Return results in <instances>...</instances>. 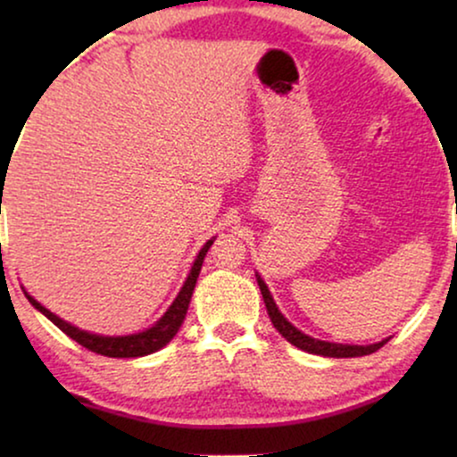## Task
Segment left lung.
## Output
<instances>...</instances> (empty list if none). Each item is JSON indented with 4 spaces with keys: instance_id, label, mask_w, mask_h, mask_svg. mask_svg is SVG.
Here are the masks:
<instances>
[{
    "instance_id": "8db88e82",
    "label": "left lung",
    "mask_w": 457,
    "mask_h": 457,
    "mask_svg": "<svg viewBox=\"0 0 457 457\" xmlns=\"http://www.w3.org/2000/svg\"><path fill=\"white\" fill-rule=\"evenodd\" d=\"M255 278H258L262 297H264L268 316H270L274 328H277L278 333L291 343V345L303 349V352L314 353V355H324V358H360V355L374 353L377 349H380L386 343V339H385L380 343H372V345H343V343H328V341L314 339V337L305 335L299 328L293 327V324L287 320L283 314H280V310L277 308V303H274V299L270 295V291H268L264 280H262L258 274H255Z\"/></svg>"
}]
</instances>
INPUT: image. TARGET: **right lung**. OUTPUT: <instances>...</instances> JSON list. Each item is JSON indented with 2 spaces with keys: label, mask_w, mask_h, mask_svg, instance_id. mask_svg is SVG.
Returning a JSON list of instances; mask_svg holds the SVG:
<instances>
[{
  "label": "right lung",
  "mask_w": 457,
  "mask_h": 457,
  "mask_svg": "<svg viewBox=\"0 0 457 457\" xmlns=\"http://www.w3.org/2000/svg\"><path fill=\"white\" fill-rule=\"evenodd\" d=\"M212 243H214V239H210L202 249H199V253H197L195 262H193L191 272L185 280L183 289L179 291L177 299H174L166 314L162 316L152 328L143 330V333L124 335V337H104V335L87 333V330L72 327V324H68L66 320H62V318L55 316L54 312L43 308V305L37 302L35 297H30L29 293H24V295H27L29 302L33 303L43 316H47L49 320H52L55 327L62 330V333H66L71 339L77 341L79 345L89 349V352L99 353V355H108V358H141V355L158 352V349L164 347L166 343H170L172 337L179 333L180 324H183L185 316H187V310H189V302H191L193 289H195L199 270H202L204 258H205V253H208Z\"/></svg>",
  "instance_id": "right-lung-1"
}]
</instances>
